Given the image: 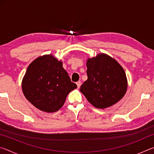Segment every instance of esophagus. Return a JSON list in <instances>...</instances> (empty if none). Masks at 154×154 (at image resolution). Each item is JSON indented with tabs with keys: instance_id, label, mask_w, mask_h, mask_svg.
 <instances>
[{
	"instance_id": "esophagus-1",
	"label": "esophagus",
	"mask_w": 154,
	"mask_h": 154,
	"mask_svg": "<svg viewBox=\"0 0 154 154\" xmlns=\"http://www.w3.org/2000/svg\"><path fill=\"white\" fill-rule=\"evenodd\" d=\"M76 83H77L78 88H79L81 86V85H82V82H81L80 81H79V82H77Z\"/></svg>"
}]
</instances>
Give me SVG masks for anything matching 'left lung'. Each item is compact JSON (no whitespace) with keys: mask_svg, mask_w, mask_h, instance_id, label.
Instances as JSON below:
<instances>
[{"mask_svg":"<svg viewBox=\"0 0 154 154\" xmlns=\"http://www.w3.org/2000/svg\"><path fill=\"white\" fill-rule=\"evenodd\" d=\"M88 79L80 91L89 103L98 109L109 107L123 98L127 90V79L116 60L98 54L87 61Z\"/></svg>","mask_w":154,"mask_h":154,"instance_id":"obj_1","label":"left lung"}]
</instances>
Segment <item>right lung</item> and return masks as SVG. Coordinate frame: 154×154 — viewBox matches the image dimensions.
I'll return each instance as SVG.
<instances>
[{"mask_svg": "<svg viewBox=\"0 0 154 154\" xmlns=\"http://www.w3.org/2000/svg\"><path fill=\"white\" fill-rule=\"evenodd\" d=\"M77 87L62 67V62L52 55L35 59L28 66L22 83L27 100L48 113L58 111L69 93Z\"/></svg>", "mask_w": 154, "mask_h": 154, "instance_id": "1", "label": "right lung"}]
</instances>
